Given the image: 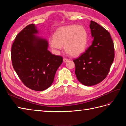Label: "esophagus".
Masks as SVG:
<instances>
[{
    "label": "esophagus",
    "mask_w": 126,
    "mask_h": 126,
    "mask_svg": "<svg viewBox=\"0 0 126 126\" xmlns=\"http://www.w3.org/2000/svg\"><path fill=\"white\" fill-rule=\"evenodd\" d=\"M63 62H64V63H66V62H67L68 60V59H67V58H64L63 59Z\"/></svg>",
    "instance_id": "esophagus-1"
}]
</instances>
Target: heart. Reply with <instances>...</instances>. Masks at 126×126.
Segmentation results:
<instances>
[{
    "instance_id": "obj_1",
    "label": "heart",
    "mask_w": 126,
    "mask_h": 126,
    "mask_svg": "<svg viewBox=\"0 0 126 126\" xmlns=\"http://www.w3.org/2000/svg\"><path fill=\"white\" fill-rule=\"evenodd\" d=\"M51 47L60 50L64 46L65 51L72 56H78L85 51L87 45V32L81 26L69 25L60 28L49 40Z\"/></svg>"
}]
</instances>
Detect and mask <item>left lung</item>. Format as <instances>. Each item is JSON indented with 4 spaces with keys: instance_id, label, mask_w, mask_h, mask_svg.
I'll list each match as a JSON object with an SVG mask.
<instances>
[{
    "instance_id": "obj_1",
    "label": "left lung",
    "mask_w": 126,
    "mask_h": 126,
    "mask_svg": "<svg viewBox=\"0 0 126 126\" xmlns=\"http://www.w3.org/2000/svg\"><path fill=\"white\" fill-rule=\"evenodd\" d=\"M92 44L78 58L74 59L75 74L82 84L91 86L101 82L107 76L115 58V48L108 30L91 20Z\"/></svg>"
}]
</instances>
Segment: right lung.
Returning a JSON list of instances; mask_svg holds the SVG:
<instances>
[{
    "label": "right lung",
    "instance_id": "add662e5",
    "mask_svg": "<svg viewBox=\"0 0 126 126\" xmlns=\"http://www.w3.org/2000/svg\"><path fill=\"white\" fill-rule=\"evenodd\" d=\"M37 33L35 24L22 29L15 38L11 58L22 83L32 90L42 91L52 85L63 58L52 55L48 50V41L34 36Z\"/></svg>",
    "mask_w": 126,
    "mask_h": 126
}]
</instances>
